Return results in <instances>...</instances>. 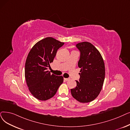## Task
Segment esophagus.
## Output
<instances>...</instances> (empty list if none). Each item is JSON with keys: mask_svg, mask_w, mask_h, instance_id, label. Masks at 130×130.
I'll list each match as a JSON object with an SVG mask.
<instances>
[{"mask_svg": "<svg viewBox=\"0 0 130 130\" xmlns=\"http://www.w3.org/2000/svg\"><path fill=\"white\" fill-rule=\"evenodd\" d=\"M70 78H64V80H65V81H69V80H70Z\"/></svg>", "mask_w": 130, "mask_h": 130, "instance_id": "esophagus-1", "label": "esophagus"}]
</instances>
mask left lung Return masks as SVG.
<instances>
[{"label":"left lung","mask_w":130,"mask_h":130,"mask_svg":"<svg viewBox=\"0 0 130 130\" xmlns=\"http://www.w3.org/2000/svg\"><path fill=\"white\" fill-rule=\"evenodd\" d=\"M76 47L80 53L78 66L81 69L76 86L71 89L73 98L79 102H91L99 95L104 84L105 69L102 56L92 44L80 42Z\"/></svg>","instance_id":"left-lung-1"}]
</instances>
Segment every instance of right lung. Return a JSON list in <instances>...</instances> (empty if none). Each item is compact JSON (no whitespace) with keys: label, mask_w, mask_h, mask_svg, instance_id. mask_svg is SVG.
<instances>
[{"label":"right lung","mask_w":130,"mask_h":130,"mask_svg":"<svg viewBox=\"0 0 130 130\" xmlns=\"http://www.w3.org/2000/svg\"><path fill=\"white\" fill-rule=\"evenodd\" d=\"M52 37L38 42L27 55L25 65V77L30 92L40 100H46L54 96L63 77L51 74L48 69L57 50L64 45Z\"/></svg>","instance_id":"add662e5"}]
</instances>
